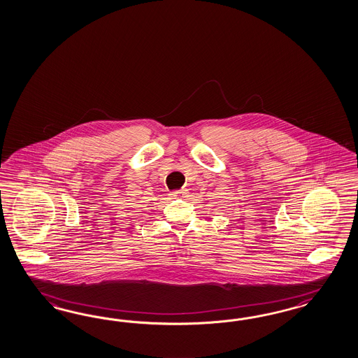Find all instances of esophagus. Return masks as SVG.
Instances as JSON below:
<instances>
[{
    "instance_id": "obj_1",
    "label": "esophagus",
    "mask_w": 358,
    "mask_h": 358,
    "mask_svg": "<svg viewBox=\"0 0 358 358\" xmlns=\"http://www.w3.org/2000/svg\"><path fill=\"white\" fill-rule=\"evenodd\" d=\"M187 192H188V189L183 188V189H179V191H173V192H170V194H171L173 197H184V196L187 194Z\"/></svg>"
}]
</instances>
